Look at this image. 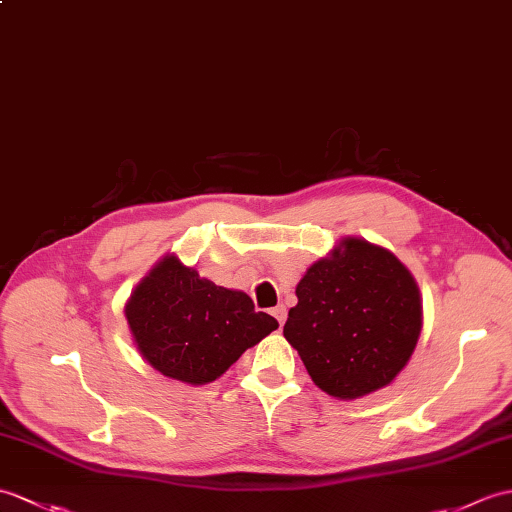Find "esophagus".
I'll list each match as a JSON object with an SVG mask.
<instances>
[{
    "label": "esophagus",
    "mask_w": 512,
    "mask_h": 512,
    "mask_svg": "<svg viewBox=\"0 0 512 512\" xmlns=\"http://www.w3.org/2000/svg\"><path fill=\"white\" fill-rule=\"evenodd\" d=\"M272 316H275L277 320H279V325L283 327V323H285V318H288V310H285L283 305H277L275 310H272Z\"/></svg>",
    "instance_id": "obj_1"
}]
</instances>
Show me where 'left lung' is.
I'll return each mask as SVG.
<instances>
[{"label": "left lung", "instance_id": "1", "mask_svg": "<svg viewBox=\"0 0 512 512\" xmlns=\"http://www.w3.org/2000/svg\"><path fill=\"white\" fill-rule=\"evenodd\" d=\"M283 336L312 382L336 399L390 386L410 362L423 327L417 279L388 248L340 237L296 285Z\"/></svg>", "mask_w": 512, "mask_h": 512}]
</instances>
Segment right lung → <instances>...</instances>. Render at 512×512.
<instances>
[{
	"instance_id": "add662e5",
	"label": "right lung",
	"mask_w": 512,
	"mask_h": 512,
	"mask_svg": "<svg viewBox=\"0 0 512 512\" xmlns=\"http://www.w3.org/2000/svg\"><path fill=\"white\" fill-rule=\"evenodd\" d=\"M130 336L154 371L176 382H216L279 323L255 312L251 296L200 277L176 253L163 255L130 292Z\"/></svg>"
}]
</instances>
